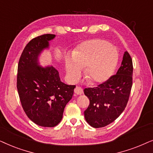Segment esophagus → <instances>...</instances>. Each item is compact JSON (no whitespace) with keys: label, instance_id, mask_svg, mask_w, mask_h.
Listing matches in <instances>:
<instances>
[{"label":"esophagus","instance_id":"1","mask_svg":"<svg viewBox=\"0 0 153 153\" xmlns=\"http://www.w3.org/2000/svg\"><path fill=\"white\" fill-rule=\"evenodd\" d=\"M74 92H75V94L80 95V94H82L83 93V90H82V89L81 88V87L77 86L75 88V89H74Z\"/></svg>","mask_w":153,"mask_h":153}]
</instances>
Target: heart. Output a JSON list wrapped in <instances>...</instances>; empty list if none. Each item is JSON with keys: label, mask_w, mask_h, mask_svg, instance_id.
<instances>
[{"label": "heart", "mask_w": 153, "mask_h": 153, "mask_svg": "<svg viewBox=\"0 0 153 153\" xmlns=\"http://www.w3.org/2000/svg\"><path fill=\"white\" fill-rule=\"evenodd\" d=\"M117 50L105 40H91L73 54V60L66 61V72L73 80L80 76V69H85V78L89 82L101 83L113 74L117 63Z\"/></svg>", "instance_id": "heart-1"}]
</instances>
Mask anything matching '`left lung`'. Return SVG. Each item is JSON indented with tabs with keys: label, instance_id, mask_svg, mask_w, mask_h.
I'll list each match as a JSON object with an SVG mask.
<instances>
[{
	"label": "left lung",
	"instance_id": "obj_1",
	"mask_svg": "<svg viewBox=\"0 0 153 153\" xmlns=\"http://www.w3.org/2000/svg\"><path fill=\"white\" fill-rule=\"evenodd\" d=\"M133 64L127 51L116 74L96 87H88L84 93L89 99L85 111L87 123L94 128L108 125L121 115L127 106L132 87Z\"/></svg>",
	"mask_w": 153,
	"mask_h": 153
}]
</instances>
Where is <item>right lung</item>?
<instances>
[{"instance_id":"add662e5","label":"right lung","mask_w":153,"mask_h":153,"mask_svg":"<svg viewBox=\"0 0 153 153\" xmlns=\"http://www.w3.org/2000/svg\"><path fill=\"white\" fill-rule=\"evenodd\" d=\"M54 37L44 34L33 38L22 53L17 69V87L22 108L30 120L45 127L60 123L75 87L62 82L54 67L38 65V56Z\"/></svg>"}]
</instances>
